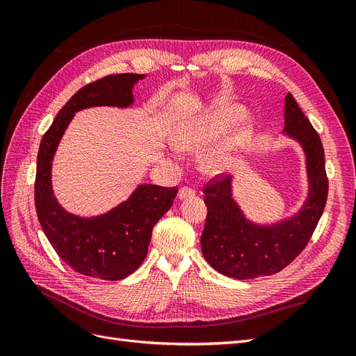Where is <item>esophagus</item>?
<instances>
[{
	"mask_svg": "<svg viewBox=\"0 0 356 356\" xmlns=\"http://www.w3.org/2000/svg\"><path fill=\"white\" fill-rule=\"evenodd\" d=\"M195 196V190H191L188 187H181L179 191H178V199L179 200H186V199H190Z\"/></svg>",
	"mask_w": 356,
	"mask_h": 356,
	"instance_id": "34e87169",
	"label": "esophagus"
}]
</instances>
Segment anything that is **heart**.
<instances>
[{
	"mask_svg": "<svg viewBox=\"0 0 356 356\" xmlns=\"http://www.w3.org/2000/svg\"><path fill=\"white\" fill-rule=\"evenodd\" d=\"M243 114V106L238 104H221L213 108L186 115L172 129L170 141L179 152H200L197 168L203 175L209 178L221 177L232 169L236 156L251 138L252 122Z\"/></svg>",
	"mask_w": 356,
	"mask_h": 356,
	"instance_id": "1",
	"label": "heart"
}]
</instances>
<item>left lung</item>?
Masks as SVG:
<instances>
[{"label": "left lung", "instance_id": "1", "mask_svg": "<svg viewBox=\"0 0 356 356\" xmlns=\"http://www.w3.org/2000/svg\"><path fill=\"white\" fill-rule=\"evenodd\" d=\"M282 134L305 156L307 195L294 213L270 222L251 220L234 199V177L203 190L208 215L200 236L202 254L229 277L243 281L281 272L305 250L324 212L328 195L324 148L291 93L285 96Z\"/></svg>", "mask_w": 356, "mask_h": 356}]
</instances>
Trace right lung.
I'll list each match as a JSON object with an SVG mask.
<instances>
[{"instance_id": "1", "label": "right lung", "mask_w": 356, "mask_h": 356, "mask_svg": "<svg viewBox=\"0 0 356 356\" xmlns=\"http://www.w3.org/2000/svg\"><path fill=\"white\" fill-rule=\"evenodd\" d=\"M145 74H114L84 86L62 106L41 139L37 156L35 209L53 250L75 272L118 281L145 260L156 222L170 209L178 190L139 184L126 200L104 213L81 217L67 211L53 191L51 168L75 113L93 106L131 108L134 88Z\"/></svg>"}]
</instances>
